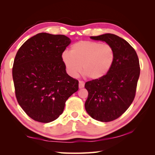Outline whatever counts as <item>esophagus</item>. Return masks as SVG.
<instances>
[{"label": "esophagus", "instance_id": "esophagus-1", "mask_svg": "<svg viewBox=\"0 0 155 155\" xmlns=\"http://www.w3.org/2000/svg\"><path fill=\"white\" fill-rule=\"evenodd\" d=\"M84 87V82L83 81H79V88H82Z\"/></svg>", "mask_w": 155, "mask_h": 155}]
</instances>
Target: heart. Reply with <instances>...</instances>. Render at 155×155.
<instances>
[{
	"instance_id": "heart-1",
	"label": "heart",
	"mask_w": 155,
	"mask_h": 155,
	"mask_svg": "<svg viewBox=\"0 0 155 155\" xmlns=\"http://www.w3.org/2000/svg\"><path fill=\"white\" fill-rule=\"evenodd\" d=\"M116 52L109 44L81 41L72 45L71 51H64L62 58L68 74L73 77L81 73L91 79L106 75L114 62Z\"/></svg>"
}]
</instances>
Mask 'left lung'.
I'll return each instance as SVG.
<instances>
[{"instance_id":"8db88e82","label":"left lung","mask_w":155,"mask_h":155,"mask_svg":"<svg viewBox=\"0 0 155 155\" xmlns=\"http://www.w3.org/2000/svg\"><path fill=\"white\" fill-rule=\"evenodd\" d=\"M91 38L113 46L116 57L106 75L85 83L88 93L85 109L95 120L113 121L128 109L135 97L140 75L139 60L130 45L117 35L107 33Z\"/></svg>"}]
</instances>
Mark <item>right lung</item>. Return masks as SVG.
<instances>
[{"label": "right lung", "instance_id": "obj_1", "mask_svg": "<svg viewBox=\"0 0 155 155\" xmlns=\"http://www.w3.org/2000/svg\"><path fill=\"white\" fill-rule=\"evenodd\" d=\"M70 38L41 32L30 38L16 53L12 78L16 100L29 117L47 123L64 110L78 89V81L66 72L62 55Z\"/></svg>", "mask_w": 155, "mask_h": 155}]
</instances>
